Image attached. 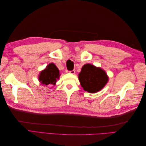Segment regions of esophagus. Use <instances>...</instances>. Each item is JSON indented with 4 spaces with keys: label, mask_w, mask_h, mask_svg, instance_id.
Masks as SVG:
<instances>
[{
    "label": "esophagus",
    "mask_w": 146,
    "mask_h": 146,
    "mask_svg": "<svg viewBox=\"0 0 146 146\" xmlns=\"http://www.w3.org/2000/svg\"><path fill=\"white\" fill-rule=\"evenodd\" d=\"M69 72L70 73V74H74L75 73H76V70H70V71H69Z\"/></svg>",
    "instance_id": "1"
}]
</instances>
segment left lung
Segmentation results:
<instances>
[{
    "label": "left lung",
    "mask_w": 146,
    "mask_h": 146,
    "mask_svg": "<svg viewBox=\"0 0 146 146\" xmlns=\"http://www.w3.org/2000/svg\"><path fill=\"white\" fill-rule=\"evenodd\" d=\"M78 79L84 90L90 93H95L102 89L107 83L108 77L100 68L86 64L78 74Z\"/></svg>",
    "instance_id": "obj_1"
}]
</instances>
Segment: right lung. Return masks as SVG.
Segmentation results:
<instances>
[{
  "label": "right lung",
  "mask_w": 146,
  "mask_h": 146,
  "mask_svg": "<svg viewBox=\"0 0 146 146\" xmlns=\"http://www.w3.org/2000/svg\"><path fill=\"white\" fill-rule=\"evenodd\" d=\"M60 71L54 63L48 64L45 69L40 72L39 76V81L43 85H55L57 79L60 77Z\"/></svg>",
  "instance_id": "obj_1"
}]
</instances>
